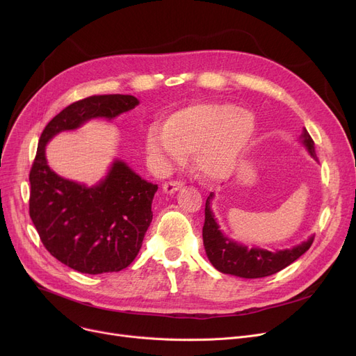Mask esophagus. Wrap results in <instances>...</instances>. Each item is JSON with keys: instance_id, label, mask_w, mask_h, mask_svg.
Masks as SVG:
<instances>
[{"instance_id": "1", "label": "esophagus", "mask_w": 356, "mask_h": 356, "mask_svg": "<svg viewBox=\"0 0 356 356\" xmlns=\"http://www.w3.org/2000/svg\"><path fill=\"white\" fill-rule=\"evenodd\" d=\"M181 186H183V181H180V180H170V181H165L163 184V191L167 195H172V193L177 192L181 188Z\"/></svg>"}]
</instances>
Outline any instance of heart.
I'll use <instances>...</instances> for the list:
<instances>
[{
  "label": "heart",
  "instance_id": "b5f03b06",
  "mask_svg": "<svg viewBox=\"0 0 356 356\" xmlns=\"http://www.w3.org/2000/svg\"><path fill=\"white\" fill-rule=\"evenodd\" d=\"M255 133L250 112L231 104L204 102L181 108L145 137L147 152L161 167L192 154L196 170L207 179L228 177L244 157Z\"/></svg>",
  "mask_w": 356,
  "mask_h": 356
}]
</instances>
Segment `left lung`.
I'll list each match as a JSON object with an SVG mask.
<instances>
[{
  "mask_svg": "<svg viewBox=\"0 0 356 356\" xmlns=\"http://www.w3.org/2000/svg\"><path fill=\"white\" fill-rule=\"evenodd\" d=\"M302 141L306 145L307 152L313 159L316 157L314 141L312 140L307 129L305 128L302 134ZM213 193H211L207 199V207H204V225H203V245L204 251L212 266L223 273L232 274L242 278H261L282 271L287 266L302 257L313 244L314 236L302 242L300 245H296L291 250L283 251H267L261 248H251L236 244L232 239L223 235L218 227L216 219L211 211V200Z\"/></svg>",
  "mask_w": 356,
  "mask_h": 356,
  "instance_id": "8db88e82",
  "label": "left lung"
}]
</instances>
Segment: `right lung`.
Here are the masks:
<instances>
[{
  "instance_id": "1",
  "label": "right lung",
  "mask_w": 356,
  "mask_h": 356,
  "mask_svg": "<svg viewBox=\"0 0 356 356\" xmlns=\"http://www.w3.org/2000/svg\"><path fill=\"white\" fill-rule=\"evenodd\" d=\"M138 105L133 95H93L60 111L43 129L30 170L29 211L44 248L60 263L85 274L117 273L137 257L152 223L157 184L136 175L121 160L92 188L56 175L46 144L62 131L92 118L114 120Z\"/></svg>"
}]
</instances>
